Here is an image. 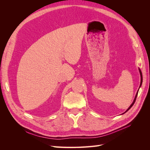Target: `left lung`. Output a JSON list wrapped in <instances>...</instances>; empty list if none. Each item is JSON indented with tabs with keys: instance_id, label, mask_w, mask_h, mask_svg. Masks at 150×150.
<instances>
[{
	"instance_id": "1",
	"label": "left lung",
	"mask_w": 150,
	"mask_h": 150,
	"mask_svg": "<svg viewBox=\"0 0 150 150\" xmlns=\"http://www.w3.org/2000/svg\"><path fill=\"white\" fill-rule=\"evenodd\" d=\"M139 74H140V76H141V82H140V85H139V88L141 87V86H142V82H143V76H142V71H141V70H140V69L139 68ZM138 91H139V89L138 90V91H137V94H136V96H135V98H134V100H133V103H132V104H131L130 105V106L127 109V110L124 112V113H125V112H126L127 111H128L129 109L133 106V105L134 104V103H135V101H136V99H137V95H138ZM124 113H122V114H124Z\"/></svg>"
}]
</instances>
